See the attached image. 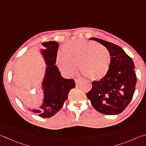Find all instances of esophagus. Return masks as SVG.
<instances>
[{
	"label": "esophagus",
	"instance_id": "34e87169",
	"mask_svg": "<svg viewBox=\"0 0 146 146\" xmlns=\"http://www.w3.org/2000/svg\"><path fill=\"white\" fill-rule=\"evenodd\" d=\"M75 83L76 84H78L82 81V80H81V79H80V78H75Z\"/></svg>",
	"mask_w": 146,
	"mask_h": 146
}]
</instances>
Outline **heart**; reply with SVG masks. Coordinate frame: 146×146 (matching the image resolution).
<instances>
[{"label":"heart","instance_id":"heart-1","mask_svg":"<svg viewBox=\"0 0 146 146\" xmlns=\"http://www.w3.org/2000/svg\"><path fill=\"white\" fill-rule=\"evenodd\" d=\"M57 55V65L67 76L75 74L78 68L91 80H100L107 75L112 64V55L107 47L84 39L67 42Z\"/></svg>","mask_w":146,"mask_h":146}]
</instances>
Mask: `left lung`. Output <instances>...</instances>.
Listing matches in <instances>:
<instances>
[{
    "label": "left lung",
    "mask_w": 146,
    "mask_h": 146,
    "mask_svg": "<svg viewBox=\"0 0 146 146\" xmlns=\"http://www.w3.org/2000/svg\"><path fill=\"white\" fill-rule=\"evenodd\" d=\"M90 39L99 42L109 50L112 64L104 78L92 82V89L86 96L98 112L105 115L119 114L130 103L135 90L137 77L133 61L120 46L96 38Z\"/></svg>",
    "instance_id": "left-lung-1"
}]
</instances>
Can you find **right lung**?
Segmentation results:
<instances>
[{"mask_svg": "<svg viewBox=\"0 0 146 146\" xmlns=\"http://www.w3.org/2000/svg\"><path fill=\"white\" fill-rule=\"evenodd\" d=\"M44 48L41 54L46 64L42 87L44 92L43 104L39 110H33L43 118L54 115L60 110L71 89L75 87L73 79L64 78L59 68L55 65L59 44L57 41H48L42 43Z\"/></svg>", "mask_w": 146, "mask_h": 146, "instance_id": "right-lung-1", "label": "right lung"}]
</instances>
